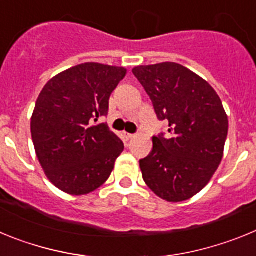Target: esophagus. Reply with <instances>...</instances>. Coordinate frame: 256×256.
I'll use <instances>...</instances> for the list:
<instances>
[{"mask_svg":"<svg viewBox=\"0 0 256 256\" xmlns=\"http://www.w3.org/2000/svg\"><path fill=\"white\" fill-rule=\"evenodd\" d=\"M123 137H124V140L130 141V140H132L133 137H134V134H132V133H128V132H123Z\"/></svg>","mask_w":256,"mask_h":256,"instance_id":"1","label":"esophagus"}]
</instances>
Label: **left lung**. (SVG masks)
Here are the masks:
<instances>
[{
	"instance_id": "left-lung-1",
	"label": "left lung",
	"mask_w": 256,
	"mask_h": 256,
	"mask_svg": "<svg viewBox=\"0 0 256 256\" xmlns=\"http://www.w3.org/2000/svg\"><path fill=\"white\" fill-rule=\"evenodd\" d=\"M133 74L152 101L168 133L152 137L140 160L144 183L169 202L191 198L206 186L223 158L228 116L214 88L176 62L141 65Z\"/></svg>"
}]
</instances>
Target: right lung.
Wrapping results in <instances>:
<instances>
[{
    "label": "right lung",
    "instance_id": "right-lung-1",
    "mask_svg": "<svg viewBox=\"0 0 256 256\" xmlns=\"http://www.w3.org/2000/svg\"><path fill=\"white\" fill-rule=\"evenodd\" d=\"M126 69L84 62L50 79L36 102L30 132L36 154L54 186L87 195L110 177L124 150L106 123L108 98Z\"/></svg>",
    "mask_w": 256,
    "mask_h": 256
}]
</instances>
